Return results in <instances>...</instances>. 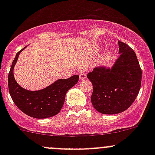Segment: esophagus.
I'll list each match as a JSON object with an SVG mask.
<instances>
[{
    "instance_id": "esophagus-1",
    "label": "esophagus",
    "mask_w": 155,
    "mask_h": 155,
    "mask_svg": "<svg viewBox=\"0 0 155 155\" xmlns=\"http://www.w3.org/2000/svg\"><path fill=\"white\" fill-rule=\"evenodd\" d=\"M85 68L82 67V68H79V79L80 80H84V79H86V74H85Z\"/></svg>"
}]
</instances>
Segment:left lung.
<instances>
[{"instance_id":"1","label":"left lung","mask_w":155,"mask_h":155,"mask_svg":"<svg viewBox=\"0 0 155 155\" xmlns=\"http://www.w3.org/2000/svg\"><path fill=\"white\" fill-rule=\"evenodd\" d=\"M120 56L112 68H95L87 77L93 85L91 101L97 111L114 115L127 109L141 87L142 70L136 53L118 41Z\"/></svg>"}]
</instances>
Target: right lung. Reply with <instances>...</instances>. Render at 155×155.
<instances>
[{"label":"right lung","instance_id":"right-lung-1","mask_svg":"<svg viewBox=\"0 0 155 155\" xmlns=\"http://www.w3.org/2000/svg\"><path fill=\"white\" fill-rule=\"evenodd\" d=\"M24 48L15 55L8 75L9 92L11 97L16 107L28 116L35 118L54 116L59 113L63 107L68 91L79 81V75H74L69 79H58L42 90H26L15 82L13 76V68L18 54Z\"/></svg>","mask_w":155,"mask_h":155}]
</instances>
